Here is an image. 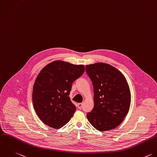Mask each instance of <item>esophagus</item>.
I'll list each match as a JSON object with an SVG mask.
<instances>
[{
	"label": "esophagus",
	"mask_w": 157,
	"mask_h": 157,
	"mask_svg": "<svg viewBox=\"0 0 157 157\" xmlns=\"http://www.w3.org/2000/svg\"><path fill=\"white\" fill-rule=\"evenodd\" d=\"M82 105H83V104L82 103H78V104H77V106H78V108H81L82 107Z\"/></svg>",
	"instance_id": "1"
}]
</instances>
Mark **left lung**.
Instances as JSON below:
<instances>
[{
  "label": "left lung",
  "instance_id": "1",
  "mask_svg": "<svg viewBox=\"0 0 157 157\" xmlns=\"http://www.w3.org/2000/svg\"><path fill=\"white\" fill-rule=\"evenodd\" d=\"M94 88V108L87 118L98 130L108 131L119 126L128 113L131 93L124 75L109 64L86 66Z\"/></svg>",
  "mask_w": 157,
  "mask_h": 157
}]
</instances>
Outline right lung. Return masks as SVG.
Masks as SVG:
<instances>
[{"label": "right lung", "instance_id": "obj_1", "mask_svg": "<svg viewBox=\"0 0 157 157\" xmlns=\"http://www.w3.org/2000/svg\"><path fill=\"white\" fill-rule=\"evenodd\" d=\"M85 70L83 64L54 61L38 74L32 101L37 115L45 124L58 129L70 121L76 110L69 96L72 84Z\"/></svg>", "mask_w": 157, "mask_h": 157}]
</instances>
